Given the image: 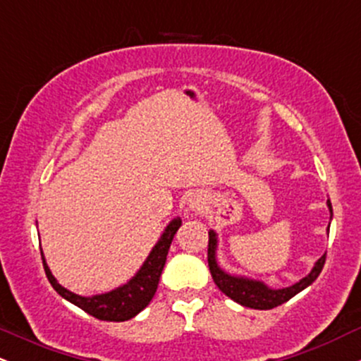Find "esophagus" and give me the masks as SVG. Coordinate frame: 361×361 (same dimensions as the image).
I'll return each mask as SVG.
<instances>
[{"label": "esophagus", "mask_w": 361, "mask_h": 361, "mask_svg": "<svg viewBox=\"0 0 361 361\" xmlns=\"http://www.w3.org/2000/svg\"><path fill=\"white\" fill-rule=\"evenodd\" d=\"M200 205H202V198H193V200H190V207H192V209H200Z\"/></svg>", "instance_id": "obj_1"}]
</instances>
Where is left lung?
<instances>
[{"label": "left lung", "mask_w": 361, "mask_h": 361, "mask_svg": "<svg viewBox=\"0 0 361 361\" xmlns=\"http://www.w3.org/2000/svg\"><path fill=\"white\" fill-rule=\"evenodd\" d=\"M327 209H329L331 217H333V207H331L329 200H327ZM217 233L215 231H209V255H207V258H209V268L210 273H212L215 285H217L222 293H226L229 299L238 302V304L244 305V307L259 310H268L276 307V305L285 304L293 295H297L302 290L307 288L317 279L319 273L322 271V267H324L326 261V255H322L316 261V264H314L307 276H304V279L297 281V283L290 285V287L271 288L264 281L247 279V276L233 275V273L222 270L217 263Z\"/></svg>", "instance_id": "left-lung-1"}]
</instances>
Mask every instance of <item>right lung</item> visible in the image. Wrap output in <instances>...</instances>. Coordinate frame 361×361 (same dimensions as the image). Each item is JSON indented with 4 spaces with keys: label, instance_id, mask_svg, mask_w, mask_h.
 <instances>
[{
    "label": "right lung",
    "instance_id": "obj_1",
    "mask_svg": "<svg viewBox=\"0 0 361 361\" xmlns=\"http://www.w3.org/2000/svg\"><path fill=\"white\" fill-rule=\"evenodd\" d=\"M180 226L181 219H173V221L166 226V229L163 231V234H161L159 241L156 243V246L152 247L151 252H149V256L142 263L140 270L135 273L127 283L120 285V287L110 290V292L98 293V295L91 297H82L71 292V290L64 288L59 281L54 279L52 271L49 270L47 263H45L44 252L40 250L45 275H47L54 290H56L61 297H64L66 300L78 305V307L85 310V312H88L90 316L100 319V321H128V319L137 316L140 310L146 309L149 302L154 297L157 283H159V276L161 273H163L164 263H166L169 246H171L173 238H175Z\"/></svg>",
    "mask_w": 361,
    "mask_h": 361
}]
</instances>
